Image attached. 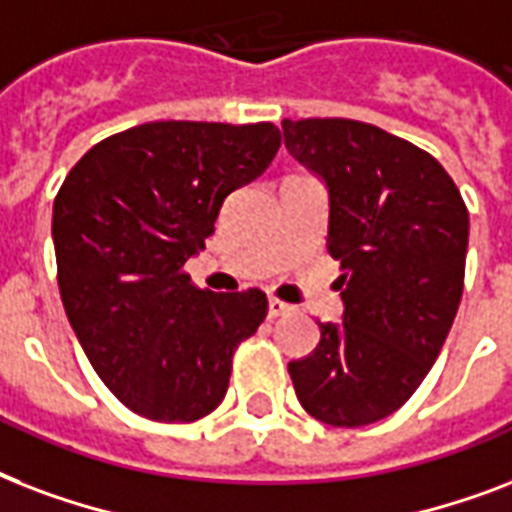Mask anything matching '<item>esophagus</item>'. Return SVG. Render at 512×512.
<instances>
[{"label": "esophagus", "instance_id": "esophagus-1", "mask_svg": "<svg viewBox=\"0 0 512 512\" xmlns=\"http://www.w3.org/2000/svg\"><path fill=\"white\" fill-rule=\"evenodd\" d=\"M291 310L285 301L280 299H269V318H280V315H285V312Z\"/></svg>", "mask_w": 512, "mask_h": 512}]
</instances>
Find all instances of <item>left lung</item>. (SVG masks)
<instances>
[{"label":"left lung","mask_w":512,"mask_h":512,"mask_svg":"<svg viewBox=\"0 0 512 512\" xmlns=\"http://www.w3.org/2000/svg\"><path fill=\"white\" fill-rule=\"evenodd\" d=\"M285 149L328 189V251L342 261V323L288 363L310 417L360 427L417 390L451 331L470 219L427 152L355 120H283Z\"/></svg>","instance_id":"obj_1"}]
</instances>
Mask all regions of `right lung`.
<instances>
[{"label":"right lung","mask_w":512,"mask_h":512,"mask_svg":"<svg viewBox=\"0 0 512 512\" xmlns=\"http://www.w3.org/2000/svg\"><path fill=\"white\" fill-rule=\"evenodd\" d=\"M277 149L272 122H146L95 144L63 181L53 202L63 310L95 374L141 417L211 414L237 344L267 318L259 288L202 291L181 267Z\"/></svg>","instance_id":"right-lung-1"}]
</instances>
